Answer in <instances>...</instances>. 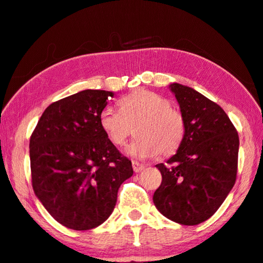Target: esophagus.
Segmentation results:
<instances>
[{
    "label": "esophagus",
    "mask_w": 263,
    "mask_h": 263,
    "mask_svg": "<svg viewBox=\"0 0 263 263\" xmlns=\"http://www.w3.org/2000/svg\"><path fill=\"white\" fill-rule=\"evenodd\" d=\"M132 165H133V170H134V172H136V173L141 172V171H142V170L144 168L143 163H141V162H139V161H133Z\"/></svg>",
    "instance_id": "34e87169"
}]
</instances>
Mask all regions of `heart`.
<instances>
[{"label": "heart", "mask_w": 263, "mask_h": 263, "mask_svg": "<svg viewBox=\"0 0 263 263\" xmlns=\"http://www.w3.org/2000/svg\"><path fill=\"white\" fill-rule=\"evenodd\" d=\"M120 109L105 106L100 114V125L115 146H123L136 128V138L127 147L135 158L159 154L167 157L180 146L185 136L182 114L172 106L168 98L153 91L138 90L121 98Z\"/></svg>", "instance_id": "heart-1"}]
</instances>
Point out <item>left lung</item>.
<instances>
[{"instance_id":"1","label":"left lung","mask_w":263,"mask_h":263,"mask_svg":"<svg viewBox=\"0 0 263 263\" xmlns=\"http://www.w3.org/2000/svg\"><path fill=\"white\" fill-rule=\"evenodd\" d=\"M185 120V136L177 153L158 163L162 181L153 201L167 218L197 226L218 210L237 174L238 134L226 111L192 87L173 83Z\"/></svg>"}]
</instances>
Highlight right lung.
Returning <instances> with one entry per match:
<instances>
[{
  "label": "right lung",
  "instance_id": "add662e5",
  "mask_svg": "<svg viewBox=\"0 0 263 263\" xmlns=\"http://www.w3.org/2000/svg\"><path fill=\"white\" fill-rule=\"evenodd\" d=\"M114 92L84 90L48 105L29 140L35 196L57 222L90 230L105 222L132 161L110 142L100 114Z\"/></svg>",
  "mask_w": 263,
  "mask_h": 263
}]
</instances>
